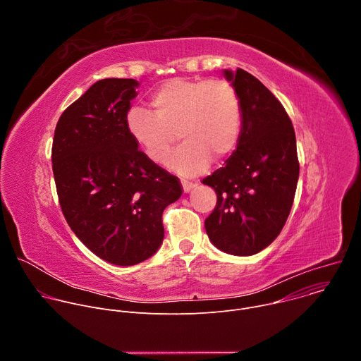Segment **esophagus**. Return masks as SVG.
I'll list each match as a JSON object with an SVG mask.
<instances>
[{"mask_svg":"<svg viewBox=\"0 0 361 361\" xmlns=\"http://www.w3.org/2000/svg\"><path fill=\"white\" fill-rule=\"evenodd\" d=\"M181 185H183V191H184V192H190V191L194 188L195 184H192V183L187 181V180H181Z\"/></svg>","mask_w":361,"mask_h":361,"instance_id":"esophagus-1","label":"esophagus"}]
</instances>
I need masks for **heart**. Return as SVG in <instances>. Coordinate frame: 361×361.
<instances>
[{
	"label": "heart",
	"instance_id": "b5f03b06",
	"mask_svg": "<svg viewBox=\"0 0 361 361\" xmlns=\"http://www.w3.org/2000/svg\"><path fill=\"white\" fill-rule=\"evenodd\" d=\"M149 106L152 113L138 107L127 113V131L145 157L157 164L183 138L167 160L169 169L181 176L204 171L210 159L227 157L238 142L240 99L227 81L171 78L151 94Z\"/></svg>",
	"mask_w": 361,
	"mask_h": 361
}]
</instances>
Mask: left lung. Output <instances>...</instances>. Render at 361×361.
Instances as JSON below:
<instances>
[{"instance_id": "1", "label": "left lung", "mask_w": 361, "mask_h": 361, "mask_svg": "<svg viewBox=\"0 0 361 361\" xmlns=\"http://www.w3.org/2000/svg\"><path fill=\"white\" fill-rule=\"evenodd\" d=\"M241 109L235 151L205 177L217 204L204 226L210 241L233 255H252L270 245L290 214L297 181L295 133L281 102L250 73L224 70Z\"/></svg>"}]
</instances>
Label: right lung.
<instances>
[{"label":"right lung","mask_w":361,"mask_h":361,"mask_svg":"<svg viewBox=\"0 0 361 361\" xmlns=\"http://www.w3.org/2000/svg\"><path fill=\"white\" fill-rule=\"evenodd\" d=\"M138 85L133 78L92 84L61 114L51 154L68 226L116 266L156 254L164 238L163 212L181 197L178 178L148 160L127 131Z\"/></svg>","instance_id":"add662e5"}]
</instances>
